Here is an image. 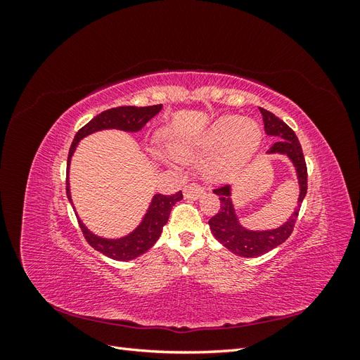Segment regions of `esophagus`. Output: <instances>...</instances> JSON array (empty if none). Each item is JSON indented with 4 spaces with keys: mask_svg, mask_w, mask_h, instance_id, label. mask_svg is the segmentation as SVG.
<instances>
[{
    "mask_svg": "<svg viewBox=\"0 0 360 360\" xmlns=\"http://www.w3.org/2000/svg\"><path fill=\"white\" fill-rule=\"evenodd\" d=\"M204 193H205L204 188L200 186V184H197V183L186 184V186H184V189H183V195H184V198H186V200H198V198L202 197Z\"/></svg>",
    "mask_w": 360,
    "mask_h": 360,
    "instance_id": "esophagus-1",
    "label": "esophagus"
}]
</instances>
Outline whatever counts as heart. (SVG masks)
I'll return each instance as SVG.
<instances>
[{"mask_svg": "<svg viewBox=\"0 0 360 360\" xmlns=\"http://www.w3.org/2000/svg\"><path fill=\"white\" fill-rule=\"evenodd\" d=\"M259 139V129L252 120L225 115L216 120L202 135L176 144L172 150L176 155L209 153L216 150L207 162L205 176L210 180H222L252 158Z\"/></svg>", "mask_w": 360, "mask_h": 360, "instance_id": "heart-1", "label": "heart"}]
</instances>
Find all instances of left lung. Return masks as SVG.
Here are the masks:
<instances>
[{"label":"left lung","mask_w":360,"mask_h":360,"mask_svg":"<svg viewBox=\"0 0 360 360\" xmlns=\"http://www.w3.org/2000/svg\"><path fill=\"white\" fill-rule=\"evenodd\" d=\"M259 112L263 115L266 134L276 138L274 146L267 150V153L285 155L290 158L297 172L300 193H299L296 210H294V213L290 216V219L284 225L275 228V230L252 231V230H246V228L242 226L240 222H238V217L236 214V209L231 201L230 184H224V186L213 191L216 195H219L221 209L209 221L212 234L216 237V240L221 242L228 250H231L233 254L238 257H245V258H254V257L263 255L287 240L294 230V224L297 221L300 204L308 191L307 162H304L302 146L299 143L296 134H294L292 129L288 127L275 114H271L267 110H263V108H259Z\"/></svg>","instance_id":"8db88e82"}]
</instances>
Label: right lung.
Returning a JSON list of instances; mask_svg holds the SVG:
<instances>
[{"instance_id":"obj_1","label":"right lung","mask_w":360,"mask_h":360,"mask_svg":"<svg viewBox=\"0 0 360 360\" xmlns=\"http://www.w3.org/2000/svg\"><path fill=\"white\" fill-rule=\"evenodd\" d=\"M160 110H162V105L143 106V108H138V106L111 108V110L103 111L99 115H96L91 122H89L78 130V134L75 135V139L70 146L69 158H68L66 192L70 202H72V197H70V186H69V167H70L72 156L75 153V148L78 146L79 141L86 135L99 132V130H105V129H118V130H124V132H138V130L143 129L147 124L148 120L153 118ZM181 198H183L181 191L174 195H162V193L155 195L153 200L150 202V207L144 216L143 222H141L132 233L122 238L99 237L86 230V226L82 224L79 217H78V222L85 240L89 242L96 250H99L101 254L117 261H129L146 254L147 250L158 242V238L162 234L163 225L168 222L171 209L174 207V204L179 202Z\"/></svg>"}]
</instances>
